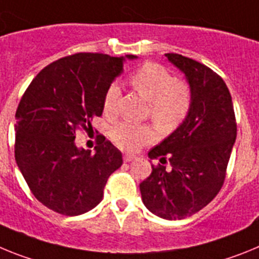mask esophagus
Returning a JSON list of instances; mask_svg holds the SVG:
<instances>
[{"instance_id": "34e87169", "label": "esophagus", "mask_w": 259, "mask_h": 259, "mask_svg": "<svg viewBox=\"0 0 259 259\" xmlns=\"http://www.w3.org/2000/svg\"><path fill=\"white\" fill-rule=\"evenodd\" d=\"M134 159H136V156H133V155H129V154L123 155V161H125V163H129V161L134 160Z\"/></svg>"}]
</instances>
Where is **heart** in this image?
Wrapping results in <instances>:
<instances>
[{
	"label": "heart",
	"mask_w": 259,
	"mask_h": 259,
	"mask_svg": "<svg viewBox=\"0 0 259 259\" xmlns=\"http://www.w3.org/2000/svg\"><path fill=\"white\" fill-rule=\"evenodd\" d=\"M130 86L148 102V114L164 133L176 130L188 117L193 104V92L185 80L175 79L168 69L155 62H146L129 76ZM121 89L113 83L103 99V111L108 117L117 113ZM111 138L125 151H134L156 138L150 123L118 122L111 129Z\"/></svg>",
	"instance_id": "b5f03b06"
}]
</instances>
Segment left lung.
I'll return each instance as SVG.
<instances>
[{
    "label": "left lung",
    "instance_id": "8db88e82",
    "mask_svg": "<svg viewBox=\"0 0 259 259\" xmlns=\"http://www.w3.org/2000/svg\"><path fill=\"white\" fill-rule=\"evenodd\" d=\"M165 57L185 74L193 104L181 125L155 146L159 159L139 184L146 207L157 217L180 220L207 206L223 186L237 136L229 90L222 76L201 62L177 55Z\"/></svg>",
    "mask_w": 259,
    "mask_h": 259
}]
</instances>
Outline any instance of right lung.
I'll return each instance as SVG.
<instances>
[{"label": "right lung", "instance_id": "add662e5", "mask_svg": "<svg viewBox=\"0 0 259 259\" xmlns=\"http://www.w3.org/2000/svg\"><path fill=\"white\" fill-rule=\"evenodd\" d=\"M127 60L137 56L127 55ZM125 58L75 53L46 66L27 87L15 118V160L39 202L66 217L98 206L122 154L98 136L95 154L75 145L76 130H91L103 99Z\"/></svg>", "mask_w": 259, "mask_h": 259}]
</instances>
